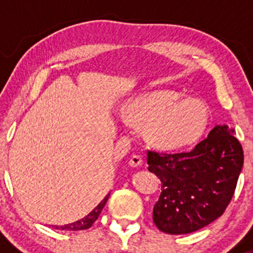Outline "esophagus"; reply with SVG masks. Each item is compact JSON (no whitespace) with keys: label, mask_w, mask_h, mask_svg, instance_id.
<instances>
[{"label":"esophagus","mask_w":253,"mask_h":253,"mask_svg":"<svg viewBox=\"0 0 253 253\" xmlns=\"http://www.w3.org/2000/svg\"><path fill=\"white\" fill-rule=\"evenodd\" d=\"M129 165L132 168H136L143 165V159H141L140 156H133L132 158L129 159Z\"/></svg>","instance_id":"obj_1"}]
</instances>
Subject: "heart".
<instances>
[{
	"mask_svg": "<svg viewBox=\"0 0 253 253\" xmlns=\"http://www.w3.org/2000/svg\"><path fill=\"white\" fill-rule=\"evenodd\" d=\"M127 121L144 127V136L164 151L191 146L202 138L211 121V109L197 97H181L175 90L139 95L125 107Z\"/></svg>",
	"mask_w": 253,
	"mask_h": 253,
	"instance_id": "obj_1",
	"label": "heart"
}]
</instances>
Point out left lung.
Segmentation results:
<instances>
[{
	"label": "left lung",
	"instance_id": "8db88e82",
	"mask_svg": "<svg viewBox=\"0 0 253 253\" xmlns=\"http://www.w3.org/2000/svg\"><path fill=\"white\" fill-rule=\"evenodd\" d=\"M147 164L162 183L153 222L164 233L187 234L222 215L236 190L244 153L234 129L216 125L190 152L149 151Z\"/></svg>",
	"mask_w": 253,
	"mask_h": 253
}]
</instances>
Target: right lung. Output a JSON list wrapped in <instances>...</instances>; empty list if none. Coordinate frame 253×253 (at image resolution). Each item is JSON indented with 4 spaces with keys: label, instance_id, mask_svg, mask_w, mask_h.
Returning <instances> with one entry per match:
<instances>
[{
    "label": "right lung",
    "instance_id": "obj_1",
    "mask_svg": "<svg viewBox=\"0 0 253 253\" xmlns=\"http://www.w3.org/2000/svg\"><path fill=\"white\" fill-rule=\"evenodd\" d=\"M109 194L107 195L104 199L101 201L96 207L94 208L86 216L82 217V219L77 220V221L72 222V223H68V225L64 226H54V228L57 229H62V231H82V229H88L92 226V223L97 220V217L100 216L101 211H102L104 205H106L107 200H108Z\"/></svg>",
    "mask_w": 253,
    "mask_h": 253
}]
</instances>
